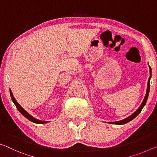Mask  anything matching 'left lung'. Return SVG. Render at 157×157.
<instances>
[{
	"label": "left lung",
	"mask_w": 157,
	"mask_h": 157,
	"mask_svg": "<svg viewBox=\"0 0 157 157\" xmlns=\"http://www.w3.org/2000/svg\"><path fill=\"white\" fill-rule=\"evenodd\" d=\"M150 77L149 78V79H148V82H147V92H146V95L145 96V98H144V100L143 101V103H142V104L140 105V106L139 107V108L137 110L135 113H133L131 115H130L129 117H128L127 118L124 119H123V120H121V121H113V122H110L111 124H118V125H121V124H126L129 122V121L132 120V119H133L135 117H136L138 115L139 113H140L142 109L143 108V107L145 106L146 102H147V98H148V96H149V92H150V78H151V68L150 67Z\"/></svg>",
	"instance_id": "1"
}]
</instances>
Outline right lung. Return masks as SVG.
I'll use <instances>...</instances> for the list:
<instances>
[{"mask_svg": "<svg viewBox=\"0 0 157 157\" xmlns=\"http://www.w3.org/2000/svg\"><path fill=\"white\" fill-rule=\"evenodd\" d=\"M10 96H11L12 100V101H13V103H14V105H15L16 108L18 109V110L20 112L22 115H24L25 117L28 119L29 120H30L31 121H32V122H34V123H36V124H45V123L48 122V121L39 120V119H37L36 118H34L33 117H32L31 114H29L26 110H24L23 108H22V107H21V105H19L18 103H17V101L15 100V98H14V97L13 96V94H12L10 89Z\"/></svg>", "mask_w": 157, "mask_h": 157, "instance_id": "add662e5", "label": "right lung"}]
</instances>
